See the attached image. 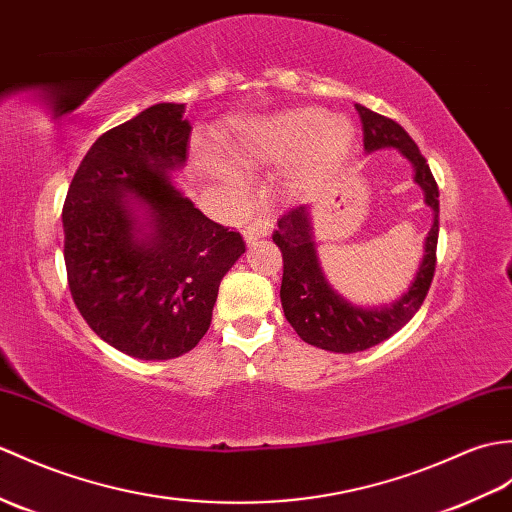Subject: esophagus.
<instances>
[{
  "instance_id": "obj_1",
  "label": "esophagus",
  "mask_w": 512,
  "mask_h": 512,
  "mask_svg": "<svg viewBox=\"0 0 512 512\" xmlns=\"http://www.w3.org/2000/svg\"><path fill=\"white\" fill-rule=\"evenodd\" d=\"M270 231H272V220H270V216H266V213H261V216H257V218L244 229V240H246L248 244H253V242L259 240V237H266Z\"/></svg>"
}]
</instances>
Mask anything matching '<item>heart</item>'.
<instances>
[{
	"mask_svg": "<svg viewBox=\"0 0 512 512\" xmlns=\"http://www.w3.org/2000/svg\"><path fill=\"white\" fill-rule=\"evenodd\" d=\"M353 135L355 130L349 120L344 117L331 120V113L325 109L305 106L242 128L240 141L231 148V157L251 168L259 163L283 165L305 154L296 176L301 183H312L344 159L353 144ZM211 172L224 185L237 183L233 165L213 163Z\"/></svg>",
	"mask_w": 512,
	"mask_h": 512,
	"instance_id": "obj_1",
	"label": "heart"
}]
</instances>
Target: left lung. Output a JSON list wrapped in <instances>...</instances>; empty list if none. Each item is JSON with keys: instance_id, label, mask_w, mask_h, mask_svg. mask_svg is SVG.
Returning <instances> with one entry per match:
<instances>
[{"instance_id": "8db88e82", "label": "left lung", "mask_w": 512, "mask_h": 512, "mask_svg": "<svg viewBox=\"0 0 512 512\" xmlns=\"http://www.w3.org/2000/svg\"><path fill=\"white\" fill-rule=\"evenodd\" d=\"M364 130V150L397 148L414 165V181L425 192L427 207L434 211V224L425 240V255L417 277L397 303L382 310H362L331 288L318 266L307 207H294L277 220L272 242L281 248L283 279L281 305L288 323L312 347L334 353H358L384 342L419 312L436 270L438 244V185L430 165L412 137L397 122L355 104Z\"/></svg>"}]
</instances>
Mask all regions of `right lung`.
Returning a JSON list of instances; mask_svg holds the SVG:
<instances>
[{
    "instance_id": "1",
    "label": "right lung",
    "mask_w": 512,
    "mask_h": 512,
    "mask_svg": "<svg viewBox=\"0 0 512 512\" xmlns=\"http://www.w3.org/2000/svg\"><path fill=\"white\" fill-rule=\"evenodd\" d=\"M183 113V104L163 102L106 130L63 205L71 299L95 334L139 360H172L196 347L222 277L246 251L240 233L202 216L165 174L187 159L192 126ZM133 199L149 213L144 238Z\"/></svg>"
}]
</instances>
